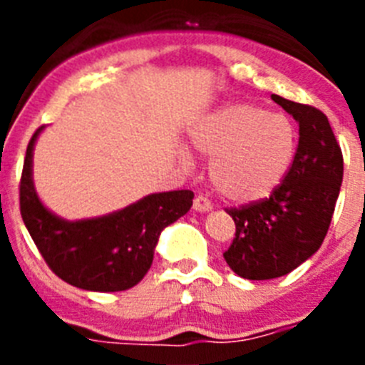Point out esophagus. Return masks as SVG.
Masks as SVG:
<instances>
[{"instance_id": "esophagus-1", "label": "esophagus", "mask_w": 365, "mask_h": 365, "mask_svg": "<svg viewBox=\"0 0 365 365\" xmlns=\"http://www.w3.org/2000/svg\"><path fill=\"white\" fill-rule=\"evenodd\" d=\"M212 208H214V205H212L208 199L205 197V195H197V197L193 199V210L197 212H210Z\"/></svg>"}]
</instances>
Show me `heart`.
<instances>
[{
    "label": "heart",
    "instance_id": "b5f03b06",
    "mask_svg": "<svg viewBox=\"0 0 365 365\" xmlns=\"http://www.w3.org/2000/svg\"><path fill=\"white\" fill-rule=\"evenodd\" d=\"M192 146L210 160V180L222 197L256 202L269 197L294 163L298 133L283 113L250 104L222 106L190 130ZM182 163L190 155L180 151Z\"/></svg>",
    "mask_w": 365,
    "mask_h": 365
}]
</instances>
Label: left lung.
Listing matches in <instances>:
<instances>
[{
	"label": "left lung",
	"instance_id": "obj_1",
	"mask_svg": "<svg viewBox=\"0 0 365 365\" xmlns=\"http://www.w3.org/2000/svg\"><path fill=\"white\" fill-rule=\"evenodd\" d=\"M294 117L299 140L294 163L270 197L230 208L235 237L222 256L245 279L285 276L322 247L334 214L344 157L320 109L272 95Z\"/></svg>",
	"mask_w": 365,
	"mask_h": 365
}]
</instances>
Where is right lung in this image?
<instances>
[{"label": "right lung", "instance_id": "1", "mask_svg": "<svg viewBox=\"0 0 365 365\" xmlns=\"http://www.w3.org/2000/svg\"><path fill=\"white\" fill-rule=\"evenodd\" d=\"M32 135L19 180V212L41 257L58 278L83 291L118 292L146 276L168 225L192 208V190L151 193L109 215L66 221L38 199L32 182Z\"/></svg>", "mask_w": 365, "mask_h": 365}]
</instances>
